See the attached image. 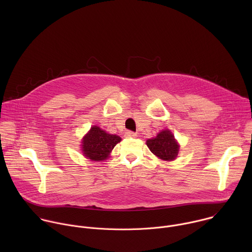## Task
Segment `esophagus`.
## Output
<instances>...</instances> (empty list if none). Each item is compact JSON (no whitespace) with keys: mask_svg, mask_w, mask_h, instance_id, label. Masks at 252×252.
Masks as SVG:
<instances>
[{"mask_svg":"<svg viewBox=\"0 0 252 252\" xmlns=\"http://www.w3.org/2000/svg\"><path fill=\"white\" fill-rule=\"evenodd\" d=\"M126 137H136L137 134H136L135 132H133V131L127 130V131L126 132Z\"/></svg>","mask_w":252,"mask_h":252,"instance_id":"1","label":"esophagus"}]
</instances>
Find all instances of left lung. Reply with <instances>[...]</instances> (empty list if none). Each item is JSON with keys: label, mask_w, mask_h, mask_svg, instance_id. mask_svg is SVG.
I'll return each mask as SVG.
<instances>
[{"label": "left lung", "mask_w": 252, "mask_h": 252, "mask_svg": "<svg viewBox=\"0 0 252 252\" xmlns=\"http://www.w3.org/2000/svg\"><path fill=\"white\" fill-rule=\"evenodd\" d=\"M147 146L150 151L160 159L172 160L178 154L177 142L173 134L167 129L160 131L156 137L148 139Z\"/></svg>", "instance_id": "8db88e82"}]
</instances>
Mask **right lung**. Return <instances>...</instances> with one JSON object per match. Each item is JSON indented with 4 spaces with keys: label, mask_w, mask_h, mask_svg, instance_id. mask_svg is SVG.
Segmentation results:
<instances>
[{
    "label": "right lung",
    "mask_w": 252,
    "mask_h": 252,
    "mask_svg": "<svg viewBox=\"0 0 252 252\" xmlns=\"http://www.w3.org/2000/svg\"><path fill=\"white\" fill-rule=\"evenodd\" d=\"M121 140L119 135L106 133L95 126L83 139V152L88 158L100 161L109 157L112 150Z\"/></svg>",
    "instance_id": "add662e5"
}]
</instances>
